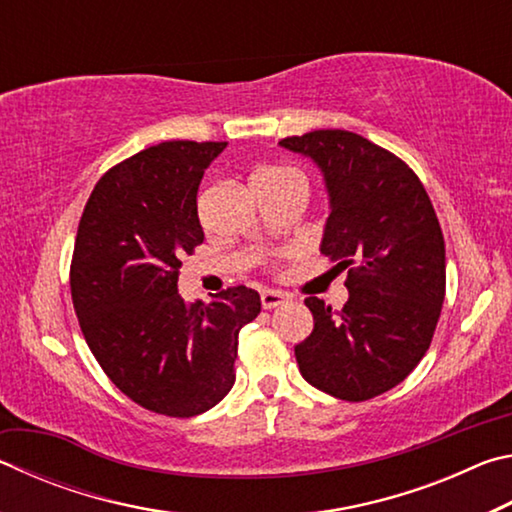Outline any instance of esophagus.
<instances>
[{
    "instance_id": "34e87169",
    "label": "esophagus",
    "mask_w": 512,
    "mask_h": 512,
    "mask_svg": "<svg viewBox=\"0 0 512 512\" xmlns=\"http://www.w3.org/2000/svg\"><path fill=\"white\" fill-rule=\"evenodd\" d=\"M287 300V296H284V293H280V291H262V307L264 309H275V307H280L282 302Z\"/></svg>"
}]
</instances>
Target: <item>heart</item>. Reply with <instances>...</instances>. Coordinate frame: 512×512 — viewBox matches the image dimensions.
<instances>
[{
    "label": "heart",
    "mask_w": 512,
    "mask_h": 512,
    "mask_svg": "<svg viewBox=\"0 0 512 512\" xmlns=\"http://www.w3.org/2000/svg\"><path fill=\"white\" fill-rule=\"evenodd\" d=\"M255 178H268V180H291V183L305 185V176L293 167H268L257 173ZM307 187V185H305Z\"/></svg>",
    "instance_id": "obj_1"
}]
</instances>
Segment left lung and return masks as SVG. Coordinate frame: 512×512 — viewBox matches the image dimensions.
Masks as SVG:
<instances>
[{
    "mask_svg": "<svg viewBox=\"0 0 512 512\" xmlns=\"http://www.w3.org/2000/svg\"><path fill=\"white\" fill-rule=\"evenodd\" d=\"M325 176L320 253L348 271L341 311L309 296L314 329L296 345L300 375L345 402H366L411 375L445 300V239L429 194L395 153L350 131L284 137Z\"/></svg>",
    "mask_w": 512,
    "mask_h": 512,
    "instance_id": "1",
    "label": "left lung"
}]
</instances>
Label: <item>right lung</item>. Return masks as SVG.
Returning <instances> with one entry per match:
<instances>
[{"mask_svg":"<svg viewBox=\"0 0 512 512\" xmlns=\"http://www.w3.org/2000/svg\"><path fill=\"white\" fill-rule=\"evenodd\" d=\"M228 142L149 146L99 178L81 214L69 289L101 370L142 409L192 418L235 384L241 327L262 300L244 284L185 302L178 275L203 244L196 194Z\"/></svg>","mask_w":512,"mask_h":512,"instance_id":"obj_1","label":"right lung"}]
</instances>
